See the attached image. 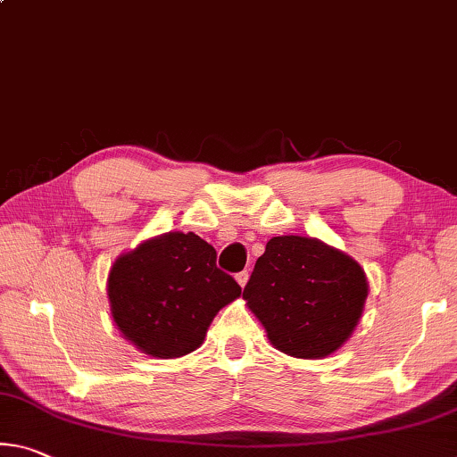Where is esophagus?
<instances>
[{"mask_svg":"<svg viewBox=\"0 0 457 457\" xmlns=\"http://www.w3.org/2000/svg\"><path fill=\"white\" fill-rule=\"evenodd\" d=\"M248 277H250L248 270H242V272H237V274H236V280H237V285H240V287H245V282H248Z\"/></svg>","mask_w":457,"mask_h":457,"instance_id":"esophagus-1","label":"esophagus"}]
</instances>
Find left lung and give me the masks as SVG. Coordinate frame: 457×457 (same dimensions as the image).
Listing matches in <instances>:
<instances>
[{
  "label": "left lung",
  "mask_w": 457,
  "mask_h": 457,
  "mask_svg": "<svg viewBox=\"0 0 457 457\" xmlns=\"http://www.w3.org/2000/svg\"><path fill=\"white\" fill-rule=\"evenodd\" d=\"M366 296L356 260L305 236L272 237L244 288L270 344L295 358L339 350L356 329Z\"/></svg>",
  "instance_id": "8db88e82"
}]
</instances>
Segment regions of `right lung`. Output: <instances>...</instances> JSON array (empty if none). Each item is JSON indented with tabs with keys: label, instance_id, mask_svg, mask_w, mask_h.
Listing matches in <instances>:
<instances>
[{
	"label": "right lung",
	"instance_id": "right-lung-1",
	"mask_svg": "<svg viewBox=\"0 0 457 457\" xmlns=\"http://www.w3.org/2000/svg\"><path fill=\"white\" fill-rule=\"evenodd\" d=\"M215 258L213 245L193 231H169L121 254L107 278L121 336L152 358L197 350L220 309L242 295Z\"/></svg>",
	"mask_w": 457,
	"mask_h": 457
}]
</instances>
